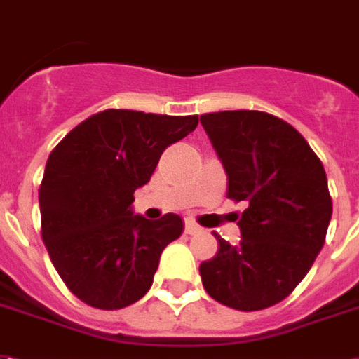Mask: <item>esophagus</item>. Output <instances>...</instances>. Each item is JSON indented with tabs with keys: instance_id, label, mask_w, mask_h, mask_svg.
I'll use <instances>...</instances> for the list:
<instances>
[{
	"instance_id": "esophagus-1",
	"label": "esophagus",
	"mask_w": 359,
	"mask_h": 359,
	"mask_svg": "<svg viewBox=\"0 0 359 359\" xmlns=\"http://www.w3.org/2000/svg\"><path fill=\"white\" fill-rule=\"evenodd\" d=\"M198 231H201V227H198L195 222H191V219H187V222H185V233H187V235H197Z\"/></svg>"
}]
</instances>
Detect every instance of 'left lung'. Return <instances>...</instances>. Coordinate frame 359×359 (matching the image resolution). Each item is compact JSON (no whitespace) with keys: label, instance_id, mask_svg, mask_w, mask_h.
Returning <instances> with one entry per match:
<instances>
[{"label":"left lung","instance_id":"obj_1","mask_svg":"<svg viewBox=\"0 0 359 359\" xmlns=\"http://www.w3.org/2000/svg\"><path fill=\"white\" fill-rule=\"evenodd\" d=\"M201 124L226 170L227 197L247 206L239 245L218 235V252L198 268L203 285L219 304L264 310L289 297L325 243V170L308 141L268 112H210Z\"/></svg>","mask_w":359,"mask_h":359}]
</instances>
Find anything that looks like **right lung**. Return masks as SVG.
Instances as JSON below:
<instances>
[{
    "label": "right lung",
    "instance_id": "1",
    "mask_svg": "<svg viewBox=\"0 0 359 359\" xmlns=\"http://www.w3.org/2000/svg\"><path fill=\"white\" fill-rule=\"evenodd\" d=\"M198 116L109 109L65 135L40 185L41 239L65 285L86 304L120 310L153 285L161 255L183 231L177 214H133L135 189Z\"/></svg>",
    "mask_w": 359,
    "mask_h": 359
}]
</instances>
